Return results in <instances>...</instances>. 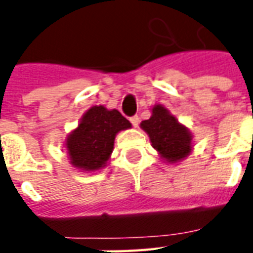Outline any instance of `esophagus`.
I'll list each match as a JSON object with an SVG mask.
<instances>
[{
  "label": "esophagus",
  "instance_id": "34e87169",
  "mask_svg": "<svg viewBox=\"0 0 253 253\" xmlns=\"http://www.w3.org/2000/svg\"><path fill=\"white\" fill-rule=\"evenodd\" d=\"M130 122H131V125L134 127H138V125H139V118H138V115H134L130 118Z\"/></svg>",
  "mask_w": 253,
  "mask_h": 253
}]
</instances>
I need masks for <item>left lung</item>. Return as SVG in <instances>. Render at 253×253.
<instances>
[{
	"instance_id": "1",
	"label": "left lung",
	"mask_w": 253,
	"mask_h": 253,
	"mask_svg": "<svg viewBox=\"0 0 253 253\" xmlns=\"http://www.w3.org/2000/svg\"><path fill=\"white\" fill-rule=\"evenodd\" d=\"M141 127L148 132L153 148L167 161L176 163L190 154L192 141L190 131L163 105H154L150 119L143 121Z\"/></svg>"
}]
</instances>
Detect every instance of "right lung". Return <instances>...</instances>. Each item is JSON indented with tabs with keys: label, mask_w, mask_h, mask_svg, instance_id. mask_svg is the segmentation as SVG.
Segmentation results:
<instances>
[{
	"label": "right lung",
	"mask_w": 253,
	"mask_h": 253,
	"mask_svg": "<svg viewBox=\"0 0 253 253\" xmlns=\"http://www.w3.org/2000/svg\"><path fill=\"white\" fill-rule=\"evenodd\" d=\"M130 127L131 123L119 111H110L103 105L89 108L67 137V153L73 167L83 170L103 168L112 153L115 135Z\"/></svg>",
	"instance_id": "1"
}]
</instances>
